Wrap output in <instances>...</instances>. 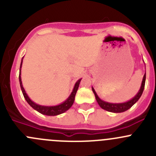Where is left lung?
I'll use <instances>...</instances> for the list:
<instances>
[{
  "instance_id": "left-lung-1",
  "label": "left lung",
  "mask_w": 156,
  "mask_h": 156,
  "mask_svg": "<svg viewBox=\"0 0 156 156\" xmlns=\"http://www.w3.org/2000/svg\"><path fill=\"white\" fill-rule=\"evenodd\" d=\"M145 82H146V73L144 74L143 78V81H142L141 86H140V89L139 90V92H137L136 95L130 99V101H127L126 102L124 103H110L107 102V101H105L103 100H101L99 97L98 96L97 93L95 92V89H94L93 87H92V92H94L95 96V99H96L97 102L99 105L100 107L101 108L104 110L108 111V112H113V113H121V112H126L127 110L130 109L139 99L141 97L142 94H143V89H144L145 87Z\"/></svg>"
}]
</instances>
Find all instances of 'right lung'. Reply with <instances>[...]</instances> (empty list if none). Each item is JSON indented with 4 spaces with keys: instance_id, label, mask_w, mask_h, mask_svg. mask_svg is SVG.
Segmentation results:
<instances>
[{
    "instance_id": "right-lung-1",
    "label": "right lung",
    "mask_w": 156,
    "mask_h": 156,
    "mask_svg": "<svg viewBox=\"0 0 156 156\" xmlns=\"http://www.w3.org/2000/svg\"><path fill=\"white\" fill-rule=\"evenodd\" d=\"M23 59L21 61L20 64V75H19V80H20V88L21 90H22L23 94V96L26 100V101L28 102V104L31 106L33 109H35V111H37L39 113L42 114V115H48V116H56V115H61V114L64 113L65 112H67L73 104V101L75 99V95H76V92L78 90L79 86H80V83L82 79L76 81V83H75V86L73 87V91H72L71 94L70 95V96L64 101L61 104L55 106H44V105H40L36 104V103L34 102L33 101L29 98V97L28 96V95L26 94L25 89H24L23 86L22 80H21V67H22V64H23Z\"/></svg>"
}]
</instances>
